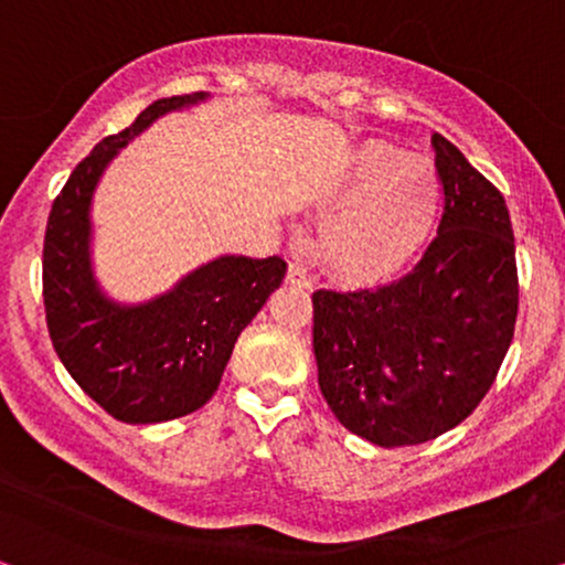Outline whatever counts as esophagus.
I'll return each mask as SVG.
<instances>
[{
  "label": "esophagus",
  "instance_id": "34e87169",
  "mask_svg": "<svg viewBox=\"0 0 565 565\" xmlns=\"http://www.w3.org/2000/svg\"><path fill=\"white\" fill-rule=\"evenodd\" d=\"M287 284H291V287L297 289H310V278H307L305 268L297 266V263H291L287 270Z\"/></svg>",
  "mask_w": 565,
  "mask_h": 565
}]
</instances>
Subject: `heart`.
Wrapping results in <instances>:
<instances>
[{
	"mask_svg": "<svg viewBox=\"0 0 565 565\" xmlns=\"http://www.w3.org/2000/svg\"><path fill=\"white\" fill-rule=\"evenodd\" d=\"M441 206L439 172L424 157L370 139L343 157L318 193V260L345 287L393 281L431 235Z\"/></svg>",
	"mask_w": 565,
	"mask_h": 565,
	"instance_id": "b5f03b06",
	"label": "heart"
}]
</instances>
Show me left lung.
Wrapping results in <instances>:
<instances>
[{
    "label": "left lung",
    "mask_w": 565,
    "mask_h": 565,
    "mask_svg": "<svg viewBox=\"0 0 565 565\" xmlns=\"http://www.w3.org/2000/svg\"><path fill=\"white\" fill-rule=\"evenodd\" d=\"M445 214L390 287L312 295L318 385L351 434L393 449L462 424L514 338L519 281L503 195L452 141L431 137Z\"/></svg>",
    "instance_id": "obj_1"
}]
</instances>
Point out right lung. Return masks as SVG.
I'll use <instances>...</instances> for the list:
<instances>
[{
  "label": "right lung",
  "mask_w": 565,
  "mask_h": 565,
  "mask_svg": "<svg viewBox=\"0 0 565 565\" xmlns=\"http://www.w3.org/2000/svg\"><path fill=\"white\" fill-rule=\"evenodd\" d=\"M209 97L172 95L141 110L74 168L49 214L43 305L51 341L72 380L124 424H162L199 411L220 387L237 335L287 274L278 255H220L145 302H118L95 276L93 201L108 164L157 118Z\"/></svg>",
  "instance_id": "1"
}]
</instances>
